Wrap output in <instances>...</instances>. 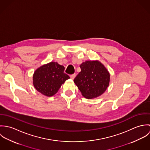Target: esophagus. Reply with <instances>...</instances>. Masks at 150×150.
I'll list each match as a JSON object with an SVG mask.
<instances>
[{
  "instance_id": "obj_1",
  "label": "esophagus",
  "mask_w": 150,
  "mask_h": 150,
  "mask_svg": "<svg viewBox=\"0 0 150 150\" xmlns=\"http://www.w3.org/2000/svg\"><path fill=\"white\" fill-rule=\"evenodd\" d=\"M76 74H71L70 76V78L72 79V80H73L74 78H75V77H76Z\"/></svg>"
}]
</instances>
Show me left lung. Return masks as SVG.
<instances>
[{
  "instance_id": "left-lung-1",
  "label": "left lung",
  "mask_w": 150,
  "mask_h": 150,
  "mask_svg": "<svg viewBox=\"0 0 150 150\" xmlns=\"http://www.w3.org/2000/svg\"><path fill=\"white\" fill-rule=\"evenodd\" d=\"M81 71L74 79L83 96L92 99L101 95L107 89L110 74L98 61H86L80 65Z\"/></svg>"
}]
</instances>
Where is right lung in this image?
I'll return each instance as SVG.
<instances>
[{
	"label": "right lung",
	"instance_id": "1",
	"mask_svg": "<svg viewBox=\"0 0 150 150\" xmlns=\"http://www.w3.org/2000/svg\"><path fill=\"white\" fill-rule=\"evenodd\" d=\"M64 66L50 62L38 68L33 74V85L38 91L47 96L55 95L70 77L64 73Z\"/></svg>",
	"mask_w": 150,
	"mask_h": 150
}]
</instances>
